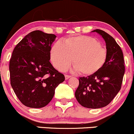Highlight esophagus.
<instances>
[{"label": "esophagus", "instance_id": "obj_1", "mask_svg": "<svg viewBox=\"0 0 134 134\" xmlns=\"http://www.w3.org/2000/svg\"><path fill=\"white\" fill-rule=\"evenodd\" d=\"M70 77H71V76H69V75H65V79L66 80H67L68 79H69Z\"/></svg>", "mask_w": 134, "mask_h": 134}]
</instances>
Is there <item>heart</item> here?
<instances>
[{"instance_id": "obj_1", "label": "heart", "mask_w": 134, "mask_h": 134, "mask_svg": "<svg viewBox=\"0 0 134 134\" xmlns=\"http://www.w3.org/2000/svg\"><path fill=\"white\" fill-rule=\"evenodd\" d=\"M107 51L93 37L76 36L63 39L51 46L49 58L55 68L65 70L72 61L74 70L83 75H92L102 68L107 60Z\"/></svg>"}]
</instances>
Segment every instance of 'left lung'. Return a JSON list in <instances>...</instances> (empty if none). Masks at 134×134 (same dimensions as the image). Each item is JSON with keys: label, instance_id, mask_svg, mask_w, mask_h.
Masks as SVG:
<instances>
[{"label": "left lung", "instance_id": "left-lung-1", "mask_svg": "<svg viewBox=\"0 0 134 134\" xmlns=\"http://www.w3.org/2000/svg\"><path fill=\"white\" fill-rule=\"evenodd\" d=\"M102 36L106 46L107 60L100 70L79 79L75 97L82 106L98 109L106 106L121 89L125 74L123 54L112 36L100 29L92 31Z\"/></svg>", "mask_w": 134, "mask_h": 134}]
</instances>
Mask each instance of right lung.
<instances>
[{
  "instance_id": "add662e5",
  "label": "right lung",
  "mask_w": 134,
  "mask_h": 134,
  "mask_svg": "<svg viewBox=\"0 0 134 134\" xmlns=\"http://www.w3.org/2000/svg\"><path fill=\"white\" fill-rule=\"evenodd\" d=\"M57 36L35 30L16 46L9 62L11 85L23 105L41 108L51 100L64 74L49 62V51Z\"/></svg>"
}]
</instances>
